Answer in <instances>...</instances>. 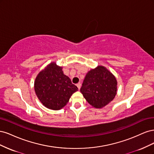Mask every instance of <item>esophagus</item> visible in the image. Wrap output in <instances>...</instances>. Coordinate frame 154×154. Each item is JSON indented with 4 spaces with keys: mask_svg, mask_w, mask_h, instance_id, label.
I'll return each mask as SVG.
<instances>
[{
    "mask_svg": "<svg viewBox=\"0 0 154 154\" xmlns=\"http://www.w3.org/2000/svg\"><path fill=\"white\" fill-rule=\"evenodd\" d=\"M76 86L78 87V89L80 90V88H81V83H78V84H76Z\"/></svg>",
    "mask_w": 154,
    "mask_h": 154,
    "instance_id": "obj_1",
    "label": "esophagus"
}]
</instances>
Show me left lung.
<instances>
[{"label": "left lung", "mask_w": 154, "mask_h": 154, "mask_svg": "<svg viewBox=\"0 0 154 154\" xmlns=\"http://www.w3.org/2000/svg\"><path fill=\"white\" fill-rule=\"evenodd\" d=\"M80 92L91 105L103 108L117 94V80L106 67L99 66L87 73Z\"/></svg>", "instance_id": "8db88e82"}]
</instances>
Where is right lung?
Returning a JSON list of instances; mask_svg holds the SVG:
<instances>
[{
  "label": "right lung",
  "mask_w": 154,
  "mask_h": 154,
  "mask_svg": "<svg viewBox=\"0 0 154 154\" xmlns=\"http://www.w3.org/2000/svg\"><path fill=\"white\" fill-rule=\"evenodd\" d=\"M35 91L39 100L48 109L58 110L69 102L74 92L78 91L71 79L65 75L62 67L49 63L37 75Z\"/></svg>",
  "instance_id": "right-lung-1"
}]
</instances>
